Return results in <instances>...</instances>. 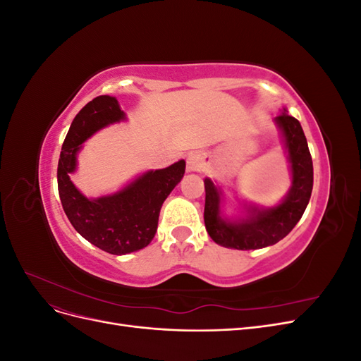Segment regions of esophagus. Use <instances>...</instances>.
Wrapping results in <instances>:
<instances>
[{
	"mask_svg": "<svg viewBox=\"0 0 361 361\" xmlns=\"http://www.w3.org/2000/svg\"><path fill=\"white\" fill-rule=\"evenodd\" d=\"M204 169V158L200 154H191L187 158V171H202Z\"/></svg>",
	"mask_w": 361,
	"mask_h": 361,
	"instance_id": "esophagus-1",
	"label": "esophagus"
}]
</instances>
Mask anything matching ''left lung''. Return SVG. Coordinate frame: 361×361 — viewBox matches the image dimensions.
<instances>
[{"label": "left lung", "mask_w": 361, "mask_h": 361, "mask_svg": "<svg viewBox=\"0 0 361 361\" xmlns=\"http://www.w3.org/2000/svg\"><path fill=\"white\" fill-rule=\"evenodd\" d=\"M280 128L292 171V187L277 206L259 209L248 206V216L227 220L221 216V190L211 179H204V226L218 245L236 250H257L277 244L297 226L309 204L313 188V162L307 140L300 122L283 113L276 117Z\"/></svg>", "instance_id": "1"}]
</instances>
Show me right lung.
<instances>
[{
  "label": "right lung",
  "instance_id": "add662e5",
  "mask_svg": "<svg viewBox=\"0 0 361 361\" xmlns=\"http://www.w3.org/2000/svg\"><path fill=\"white\" fill-rule=\"evenodd\" d=\"M125 118L116 97H94L75 116L57 169L60 200L75 231L90 244L116 256L150 244L158 228L161 206L185 173V161L180 159L167 169L146 171L110 195L89 199L76 190L69 174L76 169L81 145L99 129Z\"/></svg>",
  "mask_w": 361,
  "mask_h": 361
}]
</instances>
